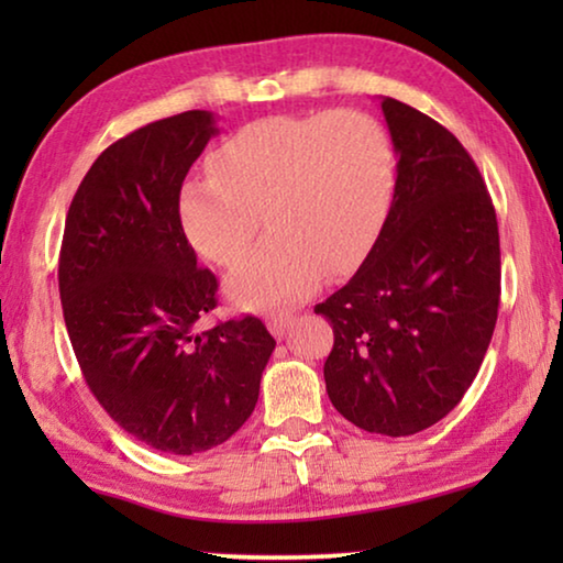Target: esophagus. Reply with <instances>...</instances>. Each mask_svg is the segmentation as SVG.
Returning <instances> with one entry per match:
<instances>
[{"label":"esophagus","instance_id":"34e87169","mask_svg":"<svg viewBox=\"0 0 563 563\" xmlns=\"http://www.w3.org/2000/svg\"><path fill=\"white\" fill-rule=\"evenodd\" d=\"M290 325H292V316H273L268 320V330L273 332L275 338H283Z\"/></svg>","mask_w":563,"mask_h":563}]
</instances>
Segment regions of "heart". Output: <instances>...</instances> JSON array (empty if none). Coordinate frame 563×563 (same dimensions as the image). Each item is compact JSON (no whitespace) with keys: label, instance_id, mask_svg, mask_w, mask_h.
I'll return each mask as SVG.
<instances>
[{"label":"heart","instance_id":"heart-1","mask_svg":"<svg viewBox=\"0 0 563 563\" xmlns=\"http://www.w3.org/2000/svg\"><path fill=\"white\" fill-rule=\"evenodd\" d=\"M216 174L188 178L178 218L206 261L233 268L265 228L273 233L228 283L243 308L310 295L355 268L375 245L395 198V148L360 111L268 117L228 136Z\"/></svg>","mask_w":563,"mask_h":563}]
</instances>
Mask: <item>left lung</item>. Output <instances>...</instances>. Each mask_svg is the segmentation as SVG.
I'll return each mask as SVG.
<instances>
[{"instance_id":"8db88e82","label":"left lung","mask_w":563,"mask_h":563,"mask_svg":"<svg viewBox=\"0 0 563 563\" xmlns=\"http://www.w3.org/2000/svg\"><path fill=\"white\" fill-rule=\"evenodd\" d=\"M383 113L399 156L389 216L316 312L335 335L330 402L360 430L407 437L450 415L479 373L499 310V225L452 131L389 97Z\"/></svg>"}]
</instances>
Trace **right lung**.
<instances>
[{
  "instance_id": "add662e5",
  "label": "right lung",
  "mask_w": 563,
  "mask_h": 563,
  "mask_svg": "<svg viewBox=\"0 0 563 563\" xmlns=\"http://www.w3.org/2000/svg\"><path fill=\"white\" fill-rule=\"evenodd\" d=\"M216 133L211 111H184L111 144L76 188L59 253L66 332L91 395L166 454L213 450L241 430L275 350L253 316L196 328L218 280L198 268L178 194Z\"/></svg>"
}]
</instances>
